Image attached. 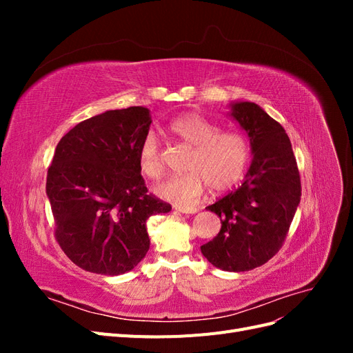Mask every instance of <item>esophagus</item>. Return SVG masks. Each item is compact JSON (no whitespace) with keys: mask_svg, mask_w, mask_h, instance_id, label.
<instances>
[{"mask_svg":"<svg viewBox=\"0 0 353 353\" xmlns=\"http://www.w3.org/2000/svg\"><path fill=\"white\" fill-rule=\"evenodd\" d=\"M175 210L181 212V213H188V215H193V213H196L199 209L196 206H181V205H175L174 206Z\"/></svg>","mask_w":353,"mask_h":353,"instance_id":"1","label":"esophagus"}]
</instances>
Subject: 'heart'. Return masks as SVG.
I'll return each instance as SVG.
<instances>
[{"label":"heart","instance_id":"obj_1","mask_svg":"<svg viewBox=\"0 0 353 353\" xmlns=\"http://www.w3.org/2000/svg\"><path fill=\"white\" fill-rule=\"evenodd\" d=\"M168 131L178 141L191 147L184 169L185 174L170 176L159 184L156 193L176 205H190L197 200L206 184L210 190L230 188L244 175L250 162V144L244 135L221 131V126L208 117L188 113L168 125ZM141 174L159 179L163 174L162 156L156 137L147 134L138 150Z\"/></svg>","mask_w":353,"mask_h":353}]
</instances>
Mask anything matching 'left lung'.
I'll list each match as a JSON object with an SVG mask.
<instances>
[{"label":"left lung","mask_w":353,"mask_h":353,"mask_svg":"<svg viewBox=\"0 0 353 353\" xmlns=\"http://www.w3.org/2000/svg\"><path fill=\"white\" fill-rule=\"evenodd\" d=\"M231 116L248 132L253 160L243 184L206 208L222 225L200 250L216 268L243 272L266 263L281 249L302 187L284 128L250 101L231 104Z\"/></svg>","instance_id":"8db88e82"}]
</instances>
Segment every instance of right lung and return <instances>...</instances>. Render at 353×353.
Returning <instances> with one entry per match:
<instances>
[{
    "mask_svg": "<svg viewBox=\"0 0 353 353\" xmlns=\"http://www.w3.org/2000/svg\"><path fill=\"white\" fill-rule=\"evenodd\" d=\"M150 110L134 105L78 123L61 138L47 174V196L61 250L79 268L119 275L150 248L145 222L170 205L148 193L138 150Z\"/></svg>",
    "mask_w": 353,
    "mask_h": 353,
    "instance_id": "obj_1",
    "label": "right lung"
}]
</instances>
